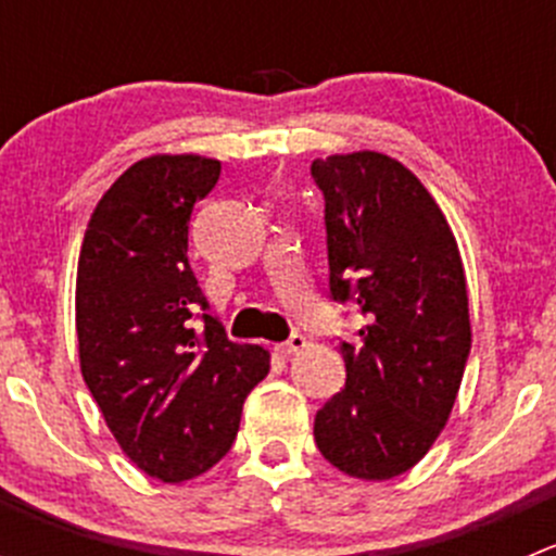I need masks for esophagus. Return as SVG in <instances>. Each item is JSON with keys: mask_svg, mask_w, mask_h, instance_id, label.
<instances>
[{"mask_svg": "<svg viewBox=\"0 0 556 556\" xmlns=\"http://www.w3.org/2000/svg\"><path fill=\"white\" fill-rule=\"evenodd\" d=\"M306 346V339L301 333H293L290 336L288 341H285V344H277V352L282 357H290V355H295V352H301Z\"/></svg>", "mask_w": 556, "mask_h": 556, "instance_id": "34e87169", "label": "esophagus"}]
</instances>
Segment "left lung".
Here are the masks:
<instances>
[{"label":"left lung","instance_id":"left-lung-1","mask_svg":"<svg viewBox=\"0 0 556 556\" xmlns=\"http://www.w3.org/2000/svg\"><path fill=\"white\" fill-rule=\"evenodd\" d=\"M325 195L330 295L366 317L341 344L344 390L314 417L341 473L384 481L428 454L450 422L470 352L468 285L444 212L401 161L377 150L312 161Z\"/></svg>","mask_w":556,"mask_h":556}]
</instances>
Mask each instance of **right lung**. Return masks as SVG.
Wrapping results in <instances>:
<instances>
[{"label": "right lung", "instance_id": "right-lung-1", "mask_svg": "<svg viewBox=\"0 0 556 556\" xmlns=\"http://www.w3.org/2000/svg\"><path fill=\"white\" fill-rule=\"evenodd\" d=\"M217 177L206 155L137 161L93 210L77 261L83 379L126 457L166 484L231 450L244 397L271 368L268 350L228 341L190 271V212Z\"/></svg>", "mask_w": 556, "mask_h": 556}]
</instances>
